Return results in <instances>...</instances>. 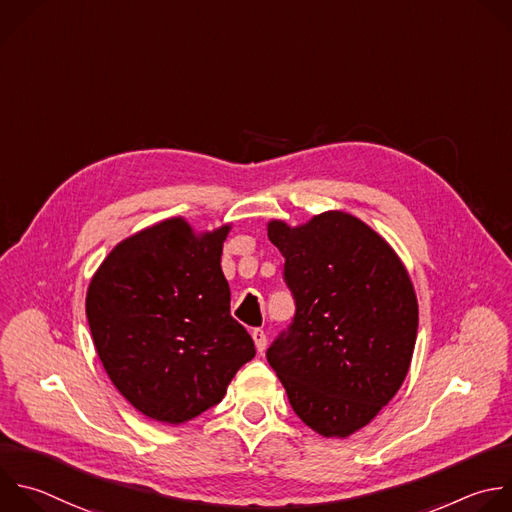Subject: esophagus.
Returning a JSON list of instances; mask_svg holds the SVG:
<instances>
[{"label":"esophagus","mask_w":512,"mask_h":512,"mask_svg":"<svg viewBox=\"0 0 512 512\" xmlns=\"http://www.w3.org/2000/svg\"><path fill=\"white\" fill-rule=\"evenodd\" d=\"M251 337H253V342H255L257 352H259V354H263V352H265V348H267V335H265V331H263V329H253Z\"/></svg>","instance_id":"esophagus-1"}]
</instances>
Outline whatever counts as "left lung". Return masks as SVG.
Listing matches in <instances>:
<instances>
[{"label":"left lung","mask_w":512,"mask_h":512,"mask_svg":"<svg viewBox=\"0 0 512 512\" xmlns=\"http://www.w3.org/2000/svg\"><path fill=\"white\" fill-rule=\"evenodd\" d=\"M295 315L267 350L293 412L346 438L400 390L414 352L418 301L406 267L366 223L329 211L301 227L271 221Z\"/></svg>","instance_id":"left-lung-1"}]
</instances>
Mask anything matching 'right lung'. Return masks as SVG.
Listing matches in <instances>:
<instances>
[{
    "mask_svg": "<svg viewBox=\"0 0 512 512\" xmlns=\"http://www.w3.org/2000/svg\"><path fill=\"white\" fill-rule=\"evenodd\" d=\"M229 225L197 237L181 217L118 243L90 281L86 315L98 358L144 416L183 424L219 404L255 356L231 317L221 269Z\"/></svg>",
    "mask_w": 512,
    "mask_h": 512,
    "instance_id": "1",
    "label": "right lung"
}]
</instances>
